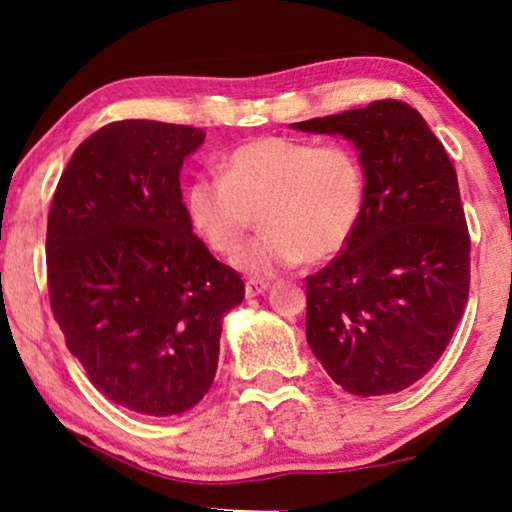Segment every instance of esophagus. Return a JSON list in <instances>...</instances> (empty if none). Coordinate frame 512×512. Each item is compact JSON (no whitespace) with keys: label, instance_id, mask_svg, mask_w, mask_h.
Instances as JSON below:
<instances>
[{"label":"esophagus","instance_id":"34e87169","mask_svg":"<svg viewBox=\"0 0 512 512\" xmlns=\"http://www.w3.org/2000/svg\"><path fill=\"white\" fill-rule=\"evenodd\" d=\"M265 289H268V284H265L263 279H249V282L244 284V293H247V298L261 296Z\"/></svg>","mask_w":512,"mask_h":512}]
</instances>
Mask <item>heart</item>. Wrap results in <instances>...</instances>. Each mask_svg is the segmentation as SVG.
Masks as SVG:
<instances>
[{
    "label": "heart",
    "instance_id": "heart-1",
    "mask_svg": "<svg viewBox=\"0 0 512 512\" xmlns=\"http://www.w3.org/2000/svg\"><path fill=\"white\" fill-rule=\"evenodd\" d=\"M368 177L349 144L258 137L219 160V177H195L184 191L188 223L209 251L233 256L258 214L265 233L235 265L265 277L340 254L359 228Z\"/></svg>",
    "mask_w": 512,
    "mask_h": 512
}]
</instances>
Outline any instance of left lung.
I'll use <instances>...</instances> for the list:
<instances>
[{
	"label": "left lung",
	"instance_id": "obj_1",
	"mask_svg": "<svg viewBox=\"0 0 512 512\" xmlns=\"http://www.w3.org/2000/svg\"><path fill=\"white\" fill-rule=\"evenodd\" d=\"M293 128L352 139L368 177L352 240L307 277V345L349 394H396L436 366L468 303L457 170L419 111L398 100Z\"/></svg>",
	"mask_w": 512,
	"mask_h": 512
}]
</instances>
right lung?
<instances>
[{"label": "right lung", "instance_id": "1", "mask_svg": "<svg viewBox=\"0 0 512 512\" xmlns=\"http://www.w3.org/2000/svg\"><path fill=\"white\" fill-rule=\"evenodd\" d=\"M205 130L114 121L74 151L46 230L51 310L93 387L139 415L193 408L212 387L240 272L188 223L179 172Z\"/></svg>", "mask_w": 512, "mask_h": 512}]
</instances>
